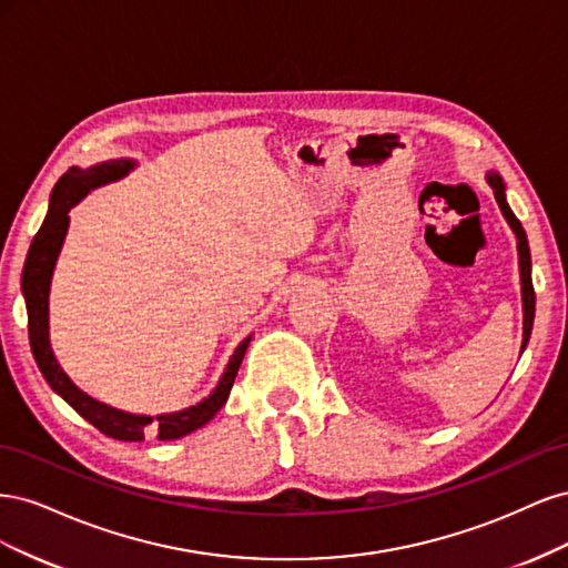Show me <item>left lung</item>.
I'll use <instances>...</instances> for the list:
<instances>
[{"label": "left lung", "mask_w": 568, "mask_h": 568, "mask_svg": "<svg viewBox=\"0 0 568 568\" xmlns=\"http://www.w3.org/2000/svg\"><path fill=\"white\" fill-rule=\"evenodd\" d=\"M488 184L493 186L497 205H500L503 215L507 217L509 227L517 234V248H519V272H521V301H524V341H521V353L528 346L530 338V329H532V317H536V291H532V280H530V248H528V239L526 232L521 227V222L517 220V215L511 213L509 203L505 199V182L497 173H488L486 175Z\"/></svg>", "instance_id": "left-lung-1"}]
</instances>
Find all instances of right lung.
Returning a JSON list of instances; mask_svg holds the SVG:
<instances>
[{
	"label": "right lung",
	"instance_id": "obj_1",
	"mask_svg": "<svg viewBox=\"0 0 568 568\" xmlns=\"http://www.w3.org/2000/svg\"><path fill=\"white\" fill-rule=\"evenodd\" d=\"M132 168L134 161L130 159L97 163L88 170L71 168L57 182L49 199L47 217L36 239H32L23 265L21 288L28 307V336L32 355H36V363L44 374L47 384L54 388L80 417L97 426L101 434H106L115 440H144V436L149 434H156L159 440H175L196 432L203 424H209L217 415L220 407L227 403L230 390L234 386V376L246 355L251 336L239 343L234 355L230 357L225 374H222V379L217 382L209 398H203L199 405L173 412V415H159L156 419L146 415H130V412L115 409L90 398L88 393H82L71 379H68V374L61 369L49 346V284L68 232V211H71L90 189L125 178Z\"/></svg>",
	"mask_w": 568,
	"mask_h": 568
}]
</instances>
